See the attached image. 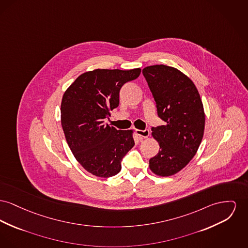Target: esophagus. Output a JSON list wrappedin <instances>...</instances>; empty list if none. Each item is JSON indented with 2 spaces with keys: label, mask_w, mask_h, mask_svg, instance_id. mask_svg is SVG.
Returning <instances> with one entry per match:
<instances>
[{
  "label": "esophagus",
  "mask_w": 248,
  "mask_h": 248,
  "mask_svg": "<svg viewBox=\"0 0 248 248\" xmlns=\"http://www.w3.org/2000/svg\"><path fill=\"white\" fill-rule=\"evenodd\" d=\"M136 133L138 136H140L141 139H146L150 136V131L148 129L145 130H140V129H136Z\"/></svg>",
  "instance_id": "obj_1"
}]
</instances>
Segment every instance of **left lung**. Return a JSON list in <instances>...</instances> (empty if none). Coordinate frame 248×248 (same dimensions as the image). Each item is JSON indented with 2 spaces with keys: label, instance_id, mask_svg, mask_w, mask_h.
Masks as SVG:
<instances>
[{
  "label": "left lung",
  "instance_id": "obj_1",
  "mask_svg": "<svg viewBox=\"0 0 248 248\" xmlns=\"http://www.w3.org/2000/svg\"><path fill=\"white\" fill-rule=\"evenodd\" d=\"M142 74L150 88L157 115L165 122L152 127L159 143L158 154L149 164L159 176H170L184 169L196 155L205 125L203 105L188 77L171 66H147Z\"/></svg>",
  "mask_w": 248,
  "mask_h": 248
}]
</instances>
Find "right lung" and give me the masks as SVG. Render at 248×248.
<instances>
[{
    "mask_svg": "<svg viewBox=\"0 0 248 248\" xmlns=\"http://www.w3.org/2000/svg\"><path fill=\"white\" fill-rule=\"evenodd\" d=\"M141 69H96L80 75L66 90L61 105L62 126L78 163L90 173L108 178L120 172L122 160L135 145L131 130L105 123L119 106L120 90Z\"/></svg>",
    "mask_w": 248,
    "mask_h": 248,
    "instance_id": "add662e5",
    "label": "right lung"
}]
</instances>
